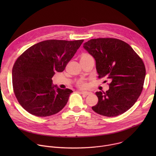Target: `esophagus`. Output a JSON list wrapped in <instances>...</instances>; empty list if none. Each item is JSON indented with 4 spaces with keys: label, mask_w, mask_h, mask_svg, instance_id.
<instances>
[{
    "label": "esophagus",
    "mask_w": 156,
    "mask_h": 156,
    "mask_svg": "<svg viewBox=\"0 0 156 156\" xmlns=\"http://www.w3.org/2000/svg\"><path fill=\"white\" fill-rule=\"evenodd\" d=\"M81 93L83 95H85V96L90 95V94H91V92H88V91H81Z\"/></svg>",
    "instance_id": "34e87169"
}]
</instances>
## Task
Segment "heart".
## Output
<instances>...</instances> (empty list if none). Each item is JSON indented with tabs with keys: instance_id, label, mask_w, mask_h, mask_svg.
Instances as JSON below:
<instances>
[{
	"instance_id": "heart-1",
	"label": "heart",
	"mask_w": 156,
	"mask_h": 156,
	"mask_svg": "<svg viewBox=\"0 0 156 156\" xmlns=\"http://www.w3.org/2000/svg\"><path fill=\"white\" fill-rule=\"evenodd\" d=\"M87 56H90V55L88 54H83L81 57H87ZM77 85L78 87H81V88H85L87 86V84L86 83V81L83 79L80 80L78 82H77Z\"/></svg>"
}]
</instances>
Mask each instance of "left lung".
<instances>
[{
  "label": "left lung",
  "mask_w": 156,
  "mask_h": 156,
  "mask_svg": "<svg viewBox=\"0 0 156 156\" xmlns=\"http://www.w3.org/2000/svg\"><path fill=\"white\" fill-rule=\"evenodd\" d=\"M83 48L95 59L99 78L110 81L108 91L96 93L98 102L92 109L105 117L123 114L143 90L146 76L143 60L128 44L117 39H93L84 43Z\"/></svg>",
  "instance_id": "obj_1"
}]
</instances>
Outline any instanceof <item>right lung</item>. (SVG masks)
I'll list each match as a JSON object with an SVG mask.
<instances>
[{
	"label": "right lung",
	"mask_w": 156,
	"mask_h": 156,
	"mask_svg": "<svg viewBox=\"0 0 156 156\" xmlns=\"http://www.w3.org/2000/svg\"><path fill=\"white\" fill-rule=\"evenodd\" d=\"M83 40H47L28 48L12 69L13 91L20 104L30 114L48 117L65 106L73 91L52 85L56 72L64 70Z\"/></svg>",
	"instance_id": "obj_1"
}]
</instances>
